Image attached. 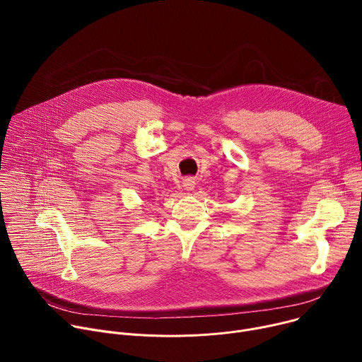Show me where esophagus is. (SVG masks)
Instances as JSON below:
<instances>
[{
	"instance_id": "34e87169",
	"label": "esophagus",
	"mask_w": 362,
	"mask_h": 362,
	"mask_svg": "<svg viewBox=\"0 0 362 362\" xmlns=\"http://www.w3.org/2000/svg\"><path fill=\"white\" fill-rule=\"evenodd\" d=\"M194 186H196V183H194V179H192V177H187V179H185V180H183V187H185V190L190 192V190H193V189H194Z\"/></svg>"
}]
</instances>
